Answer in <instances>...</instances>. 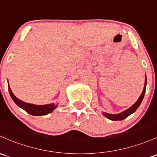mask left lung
Returning <instances> with one entry per match:
<instances>
[{
	"mask_svg": "<svg viewBox=\"0 0 157 157\" xmlns=\"http://www.w3.org/2000/svg\"><path fill=\"white\" fill-rule=\"evenodd\" d=\"M146 85H147V77H146V75H145V83H144V90H143L142 93H141V96L139 97V98H138V101L135 102L134 105L131 107V108L127 109L126 110L122 112V113H118V114H110V113H104L103 114L105 115L107 118L110 119V120H113V121H115V120H124V119L128 117L129 115H131L132 113H134L135 110L138 108V107L140 106V105H141V102H142V100H143V98H144V96L145 90H146Z\"/></svg>",
	"mask_w": 157,
	"mask_h": 157,
	"instance_id": "1",
	"label": "left lung"
}]
</instances>
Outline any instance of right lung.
Segmentation results:
<instances>
[{
    "mask_svg": "<svg viewBox=\"0 0 157 157\" xmlns=\"http://www.w3.org/2000/svg\"><path fill=\"white\" fill-rule=\"evenodd\" d=\"M8 90H9L11 98H12L13 100L14 101L15 103H16L19 108H22L23 110H25L27 113H29V114L31 115H34V116H43V115H47L48 114V113H51V112L57 107V105H54V104H49V105H32V104L25 103V102L19 100V98H17L14 95H13L12 91H11L10 86H8Z\"/></svg>",
    "mask_w": 157,
    "mask_h": 157,
    "instance_id": "add662e5",
    "label": "right lung"
}]
</instances>
